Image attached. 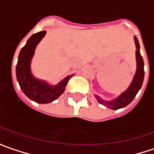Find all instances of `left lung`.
Wrapping results in <instances>:
<instances>
[{"label":"left lung","instance_id":"1","mask_svg":"<svg viewBox=\"0 0 154 154\" xmlns=\"http://www.w3.org/2000/svg\"><path fill=\"white\" fill-rule=\"evenodd\" d=\"M134 41H135V48H136V51H135L136 71H135V75L130 86L125 92H123L120 95L112 100H105L100 98L99 95H96V94L94 95L99 102L105 106H106L107 108L118 110V109L125 107L134 100L136 94L138 93V91L141 88L143 79H144V62H143L142 57L140 55V44L136 36H134Z\"/></svg>","mask_w":154,"mask_h":154}]
</instances>
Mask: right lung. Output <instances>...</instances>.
<instances>
[{"label":"right lung","instance_id":"obj_1","mask_svg":"<svg viewBox=\"0 0 154 154\" xmlns=\"http://www.w3.org/2000/svg\"><path fill=\"white\" fill-rule=\"evenodd\" d=\"M46 31L32 35L22 48L16 66V77L24 94L36 103L47 104L55 100L64 93L68 81L73 75L66 77L57 85H51L47 81L38 79L31 72V60L36 46L45 36Z\"/></svg>","mask_w":154,"mask_h":154}]
</instances>
